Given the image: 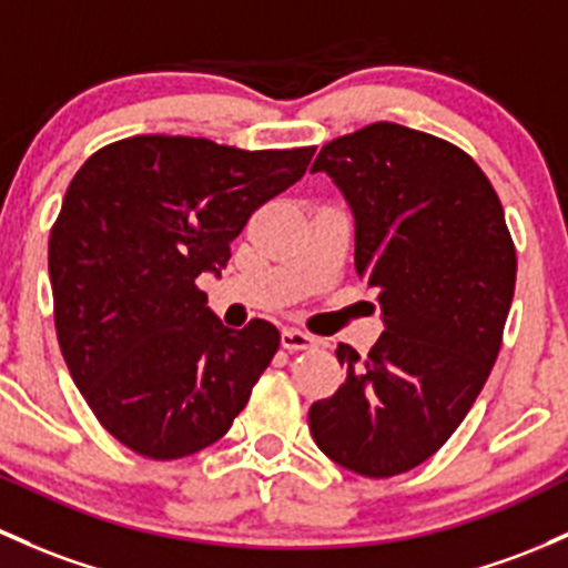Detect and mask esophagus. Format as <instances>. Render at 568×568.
I'll use <instances>...</instances> for the list:
<instances>
[{
    "label": "esophagus",
    "mask_w": 568,
    "mask_h": 568,
    "mask_svg": "<svg viewBox=\"0 0 568 568\" xmlns=\"http://www.w3.org/2000/svg\"><path fill=\"white\" fill-rule=\"evenodd\" d=\"M280 343H283L285 351H310L318 345V337H313V334L300 332V329H283V334H280Z\"/></svg>",
    "instance_id": "1"
}]
</instances>
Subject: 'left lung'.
Masks as SVG:
<instances>
[{"label": "left lung", "mask_w": 568, "mask_h": 568, "mask_svg": "<svg viewBox=\"0 0 568 568\" xmlns=\"http://www.w3.org/2000/svg\"><path fill=\"white\" fill-rule=\"evenodd\" d=\"M310 171L348 201L356 274L384 315L367 356L337 345L345 384L310 405V433L337 465L386 479L433 457L479 397L515 296V242L485 171L429 133L367 124Z\"/></svg>", "instance_id": "8db88e82"}]
</instances>
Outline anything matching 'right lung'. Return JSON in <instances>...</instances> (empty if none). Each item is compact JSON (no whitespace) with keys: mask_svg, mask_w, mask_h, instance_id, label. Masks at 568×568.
Here are the masks:
<instances>
[{"mask_svg":"<svg viewBox=\"0 0 568 568\" xmlns=\"http://www.w3.org/2000/svg\"><path fill=\"white\" fill-rule=\"evenodd\" d=\"M313 154L133 135L70 182L48 239L59 348L100 425L135 455H195L247 405L277 326L229 329L195 280L225 268L250 214L300 182Z\"/></svg>","mask_w":568,"mask_h":568,"instance_id":"add662e5","label":"right lung"}]
</instances>
